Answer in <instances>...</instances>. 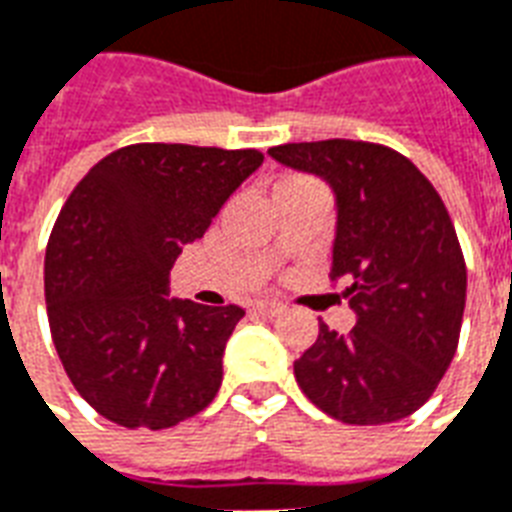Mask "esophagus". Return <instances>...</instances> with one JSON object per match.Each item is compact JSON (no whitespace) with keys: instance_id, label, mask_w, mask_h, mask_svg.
I'll return each mask as SVG.
<instances>
[{"instance_id":"esophagus-1","label":"esophagus","mask_w":512,"mask_h":512,"mask_svg":"<svg viewBox=\"0 0 512 512\" xmlns=\"http://www.w3.org/2000/svg\"><path fill=\"white\" fill-rule=\"evenodd\" d=\"M253 310L259 312V315H264V318H277V315H283V304L280 301H272V299H261L253 304Z\"/></svg>"}]
</instances>
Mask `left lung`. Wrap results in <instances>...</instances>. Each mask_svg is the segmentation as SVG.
I'll list each match as a JSON object with an SVG mask.
<instances>
[{
  "label": "left lung",
  "mask_w": 512,
  "mask_h": 512,
  "mask_svg": "<svg viewBox=\"0 0 512 512\" xmlns=\"http://www.w3.org/2000/svg\"><path fill=\"white\" fill-rule=\"evenodd\" d=\"M336 197L331 280L347 277L350 334L320 323L293 363L301 392L344 425H387L425 406L457 352L467 269L441 194L390 146L331 138L269 149Z\"/></svg>",
  "instance_id": "obj_1"
}]
</instances>
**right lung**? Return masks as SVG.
Listing matches in <instances>:
<instances>
[{"label":"right lung","instance_id":"right-lung-1","mask_svg":"<svg viewBox=\"0 0 512 512\" xmlns=\"http://www.w3.org/2000/svg\"><path fill=\"white\" fill-rule=\"evenodd\" d=\"M261 162L256 149L125 146L58 213L45 253L50 334L71 384L114 425L165 430L216 398L245 310L168 299V277Z\"/></svg>","mask_w":512,"mask_h":512}]
</instances>
